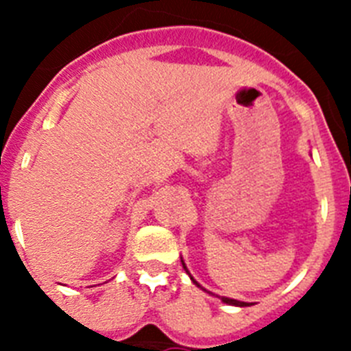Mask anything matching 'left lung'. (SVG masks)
Wrapping results in <instances>:
<instances>
[{
	"label": "left lung",
	"mask_w": 351,
	"mask_h": 351,
	"mask_svg": "<svg viewBox=\"0 0 351 351\" xmlns=\"http://www.w3.org/2000/svg\"><path fill=\"white\" fill-rule=\"evenodd\" d=\"M182 267H184V271L188 272V269H186V265H184V262H182ZM188 274H190V272H188ZM191 276V274H190ZM191 280H193V278H191ZM193 283H197V281L193 280ZM198 285V283H197ZM198 287H200V285H198ZM210 293V291H209ZM221 300L223 302H226V304H232V306H241V308H243V306H250V304L247 302H241V300H235V299H228V297H221Z\"/></svg>",
	"instance_id": "1"
}]
</instances>
